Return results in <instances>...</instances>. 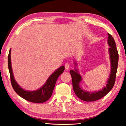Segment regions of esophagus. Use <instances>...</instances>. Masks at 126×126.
Instances as JSON below:
<instances>
[{
    "mask_svg": "<svg viewBox=\"0 0 126 126\" xmlns=\"http://www.w3.org/2000/svg\"><path fill=\"white\" fill-rule=\"evenodd\" d=\"M64 67H65V69H66V70H68V69H69V67H70V64H69L68 63H67L65 64Z\"/></svg>",
    "mask_w": 126,
    "mask_h": 126,
    "instance_id": "1",
    "label": "esophagus"
}]
</instances>
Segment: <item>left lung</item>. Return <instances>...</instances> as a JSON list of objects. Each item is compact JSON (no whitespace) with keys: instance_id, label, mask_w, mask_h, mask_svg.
<instances>
[{"instance_id":"1","label":"left lung","mask_w":126,"mask_h":126,"mask_svg":"<svg viewBox=\"0 0 126 126\" xmlns=\"http://www.w3.org/2000/svg\"><path fill=\"white\" fill-rule=\"evenodd\" d=\"M108 44L110 47L108 50L109 58L110 60L111 71L109 78L108 79L107 84H106V86L103 87L102 89L98 91L90 93L89 91L83 90L79 85V83L82 80V76L79 75L77 69L75 68V71L71 70L69 72L71 75L72 79L73 90L77 96L81 99L82 100L85 101H94L100 99L106 95L112 89L114 85L118 68V53L117 50L115 42L112 36L109 33H108ZM75 64L76 65V63L75 62Z\"/></svg>"}]
</instances>
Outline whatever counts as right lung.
Instances as JSON below:
<instances>
[{
    "label": "right lung",
    "instance_id": "obj_1",
    "mask_svg": "<svg viewBox=\"0 0 126 126\" xmlns=\"http://www.w3.org/2000/svg\"><path fill=\"white\" fill-rule=\"evenodd\" d=\"M11 50H9L8 58V66L10 73L11 84L14 90L18 95L23 99H25L30 102L35 103H43L47 101L51 96L54 88L58 78L64 71V67L62 66L57 69L54 72L51 74L47 79V82L41 88L35 91H27L23 89L18 84L16 81L13 74L12 68L11 59Z\"/></svg>",
    "mask_w": 126,
    "mask_h": 126
}]
</instances>
